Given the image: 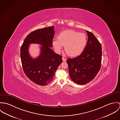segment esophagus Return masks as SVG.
Returning <instances> with one entry per match:
<instances>
[{"mask_svg":"<svg viewBox=\"0 0 120 120\" xmlns=\"http://www.w3.org/2000/svg\"><path fill=\"white\" fill-rule=\"evenodd\" d=\"M62 59V60H63V61H66L67 60V58H65V57H63Z\"/></svg>","mask_w":120,"mask_h":120,"instance_id":"esophagus-1","label":"esophagus"}]
</instances>
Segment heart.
Masks as SVG:
<instances>
[{
    "mask_svg": "<svg viewBox=\"0 0 120 120\" xmlns=\"http://www.w3.org/2000/svg\"><path fill=\"white\" fill-rule=\"evenodd\" d=\"M86 35L84 33L73 30H65L61 32L58 36V40L52 41L54 49L60 52L65 46V50L69 55L75 56L81 54L87 44Z\"/></svg>",
    "mask_w": 120,
    "mask_h": 120,
    "instance_id": "obj_1",
    "label": "heart"
}]
</instances>
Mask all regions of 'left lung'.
I'll return each mask as SVG.
<instances>
[{
  "label": "left lung",
  "instance_id": "left-lung-1",
  "mask_svg": "<svg viewBox=\"0 0 120 120\" xmlns=\"http://www.w3.org/2000/svg\"><path fill=\"white\" fill-rule=\"evenodd\" d=\"M88 41L82 53L67 60L71 79L79 85L92 80L100 71L102 61V46L95 35L86 30Z\"/></svg>",
  "mask_w": 120,
  "mask_h": 120
}]
</instances>
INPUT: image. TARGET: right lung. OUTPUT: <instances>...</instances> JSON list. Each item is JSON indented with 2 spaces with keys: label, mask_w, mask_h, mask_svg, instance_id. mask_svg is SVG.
Segmentation results:
<instances>
[{
  "label": "right lung",
  "mask_w": 120,
  "mask_h": 120,
  "mask_svg": "<svg viewBox=\"0 0 120 120\" xmlns=\"http://www.w3.org/2000/svg\"><path fill=\"white\" fill-rule=\"evenodd\" d=\"M54 32L53 26L36 30L27 36L21 48L20 57L24 72L31 81L38 85L46 86L52 81L56 70L62 62V57L50 48ZM31 43L43 46L40 55L35 59L29 54V44Z\"/></svg>",
  "instance_id": "obj_1"
}]
</instances>
